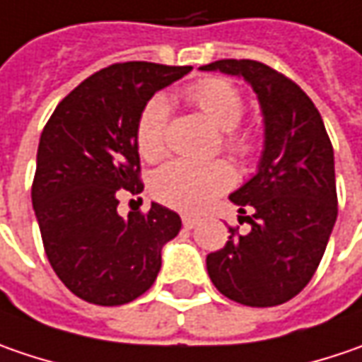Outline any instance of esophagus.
Returning <instances> with one entry per match:
<instances>
[{
	"mask_svg": "<svg viewBox=\"0 0 362 362\" xmlns=\"http://www.w3.org/2000/svg\"><path fill=\"white\" fill-rule=\"evenodd\" d=\"M195 224H197V218H193V216H183V226L193 228Z\"/></svg>",
	"mask_w": 362,
	"mask_h": 362,
	"instance_id": "esophagus-1",
	"label": "esophagus"
}]
</instances>
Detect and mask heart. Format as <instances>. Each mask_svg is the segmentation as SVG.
I'll list each match as a JSON object with an SVG mask.
<instances>
[{
	"label": "heart",
	"mask_w": 362,
	"mask_h": 362,
	"mask_svg": "<svg viewBox=\"0 0 362 362\" xmlns=\"http://www.w3.org/2000/svg\"><path fill=\"white\" fill-rule=\"evenodd\" d=\"M187 100L220 130H224V151L238 158L255 153L257 144L252 136L238 132V124L244 116V101L238 89L226 79L208 77L191 83L185 89ZM167 119L169 101L156 95L148 101L136 122V148L142 158L156 160L165 153L167 144ZM234 171L224 160L214 163H189L171 160L153 177V193L158 202L179 211H199L214 197L232 187Z\"/></svg>",
	"instance_id": "b5f03b06"
}]
</instances>
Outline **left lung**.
I'll return each mask as SVG.
<instances>
[{"instance_id":"8db88e82","label":"left lung","mask_w":362,"mask_h":362,"mask_svg":"<svg viewBox=\"0 0 362 362\" xmlns=\"http://www.w3.org/2000/svg\"><path fill=\"white\" fill-rule=\"evenodd\" d=\"M202 71L243 77L259 98L264 148L257 175L230 202L250 230L230 228L224 248L206 264L216 289L228 299L271 308L296 298L314 277L332 234L336 199L334 151L322 116L301 87L259 61L224 59Z\"/></svg>"}]
</instances>
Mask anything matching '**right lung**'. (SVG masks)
<instances>
[{
	"label": "right lung",
	"instance_id": "1",
	"mask_svg": "<svg viewBox=\"0 0 362 362\" xmlns=\"http://www.w3.org/2000/svg\"><path fill=\"white\" fill-rule=\"evenodd\" d=\"M191 66L118 63L77 85L46 122L32 206L59 279L95 305H122L151 289L160 250L181 230L173 209L118 214V197L144 189L136 122L156 91Z\"/></svg>",
	"mask_w": 362,
	"mask_h": 362
}]
</instances>
